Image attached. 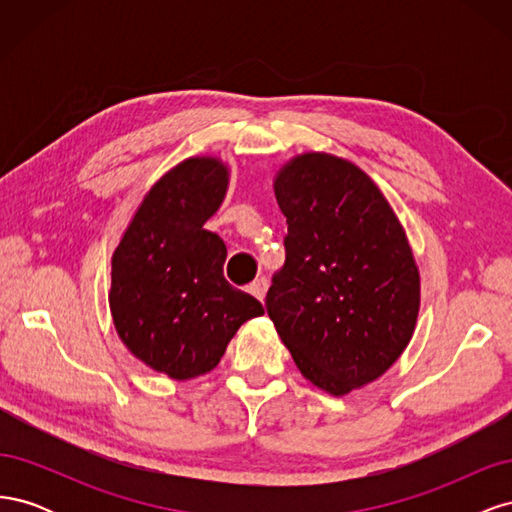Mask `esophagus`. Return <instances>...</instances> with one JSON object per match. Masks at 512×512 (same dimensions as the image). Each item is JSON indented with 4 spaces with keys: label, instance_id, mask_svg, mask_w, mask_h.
<instances>
[{
    "label": "esophagus",
    "instance_id": "esophagus-1",
    "mask_svg": "<svg viewBox=\"0 0 512 512\" xmlns=\"http://www.w3.org/2000/svg\"><path fill=\"white\" fill-rule=\"evenodd\" d=\"M267 288H269V282H267V277H258L256 282H252L250 284V292L254 294V297L258 299V301H262L265 299V294H267Z\"/></svg>",
    "mask_w": 512,
    "mask_h": 512
}]
</instances>
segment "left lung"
<instances>
[{
    "instance_id": "1",
    "label": "left lung",
    "mask_w": 512,
    "mask_h": 512,
    "mask_svg": "<svg viewBox=\"0 0 512 512\" xmlns=\"http://www.w3.org/2000/svg\"><path fill=\"white\" fill-rule=\"evenodd\" d=\"M286 262L267 314L301 374L342 397L378 380L410 344L421 275L406 230L378 185L331 153L277 170Z\"/></svg>"
}]
</instances>
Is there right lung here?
Wrapping results in <instances>:
<instances>
[{
	"instance_id": "add662e5",
	"label": "right lung",
	"mask_w": 512,
	"mask_h": 512,
	"mask_svg": "<svg viewBox=\"0 0 512 512\" xmlns=\"http://www.w3.org/2000/svg\"><path fill=\"white\" fill-rule=\"evenodd\" d=\"M228 188L220 158H188L147 192L111 260L108 305L126 348L153 371H211L260 301L224 277L226 245L205 230Z\"/></svg>"
}]
</instances>
